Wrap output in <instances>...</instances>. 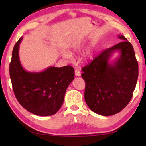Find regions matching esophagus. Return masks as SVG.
Listing matches in <instances>:
<instances>
[{"label": "esophagus", "mask_w": 146, "mask_h": 146, "mask_svg": "<svg viewBox=\"0 0 146 146\" xmlns=\"http://www.w3.org/2000/svg\"><path fill=\"white\" fill-rule=\"evenodd\" d=\"M75 75H76V76H80V75H81L80 71H79V70H78V69H75Z\"/></svg>", "instance_id": "1"}]
</instances>
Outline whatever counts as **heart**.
I'll return each mask as SVG.
<instances>
[{
    "label": "heart",
    "instance_id": "obj_1",
    "mask_svg": "<svg viewBox=\"0 0 146 146\" xmlns=\"http://www.w3.org/2000/svg\"><path fill=\"white\" fill-rule=\"evenodd\" d=\"M80 48H81V46L80 44H75L74 45H73L71 47L70 50L71 51H73V52H75V51H78L79 49H80ZM61 55L64 58L67 59V60H71L73 58V56L71 55V53L67 51H62ZM92 56H93L92 49L91 48H88L82 53V55L80 56V60L83 62H87L90 60V59L92 57Z\"/></svg>",
    "mask_w": 146,
    "mask_h": 146
}]
</instances>
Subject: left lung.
<instances>
[{"mask_svg":"<svg viewBox=\"0 0 146 146\" xmlns=\"http://www.w3.org/2000/svg\"><path fill=\"white\" fill-rule=\"evenodd\" d=\"M122 41L105 49L84 67V98L90 110L102 116L120 112L133 97L138 76V65L133 46L122 35ZM115 52L119 55L110 61Z\"/></svg>","mask_w":146,"mask_h":146,"instance_id":"obj_1","label":"left lung"}]
</instances>
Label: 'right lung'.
Instances as JSON below:
<instances>
[{"label":"right lung","mask_w":146,"mask_h":146,"mask_svg":"<svg viewBox=\"0 0 146 146\" xmlns=\"http://www.w3.org/2000/svg\"><path fill=\"white\" fill-rule=\"evenodd\" d=\"M22 40L23 37L15 45L9 64L15 95L20 104L34 115L43 117L55 115L62 105L66 90L73 80L74 69L70 66H49L40 72L26 71L19 58Z\"/></svg>","instance_id":"obj_1"}]
</instances>
